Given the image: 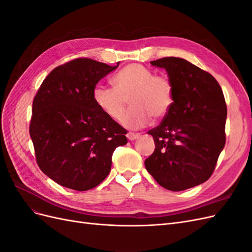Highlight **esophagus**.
I'll return each mask as SVG.
<instances>
[{
	"label": "esophagus",
	"instance_id": "obj_1",
	"mask_svg": "<svg viewBox=\"0 0 252 252\" xmlns=\"http://www.w3.org/2000/svg\"><path fill=\"white\" fill-rule=\"evenodd\" d=\"M140 138V134L139 133H133V132H128L127 133V139L129 141H134L136 139Z\"/></svg>",
	"mask_w": 252,
	"mask_h": 252
}]
</instances>
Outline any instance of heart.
<instances>
[{"label":"heart","instance_id":"b5f03b06","mask_svg":"<svg viewBox=\"0 0 252 252\" xmlns=\"http://www.w3.org/2000/svg\"><path fill=\"white\" fill-rule=\"evenodd\" d=\"M114 88L101 84L94 88V101L106 116L120 119L127 100L133 107L121 118V123L129 129L146 126L150 119L163 120L174 103V86L165 75L141 64H129L112 79Z\"/></svg>","mask_w":252,"mask_h":252}]
</instances>
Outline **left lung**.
<instances>
[{
	"label": "left lung",
	"instance_id": "8db88e82",
	"mask_svg": "<svg viewBox=\"0 0 252 252\" xmlns=\"http://www.w3.org/2000/svg\"><path fill=\"white\" fill-rule=\"evenodd\" d=\"M150 64L168 73L174 103L161 124L147 132L156 149L145 167L162 187L182 191L202 184L215 171L226 143L225 97L209 72L184 59L167 57Z\"/></svg>",
	"mask_w": 252,
	"mask_h": 252
}]
</instances>
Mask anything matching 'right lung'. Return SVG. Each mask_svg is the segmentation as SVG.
Instances as JSON below:
<instances>
[{
  "mask_svg": "<svg viewBox=\"0 0 252 252\" xmlns=\"http://www.w3.org/2000/svg\"><path fill=\"white\" fill-rule=\"evenodd\" d=\"M88 58L56 67L33 98L29 133L40 169L59 185L93 189L111 169L126 130L97 107L94 88L118 68Z\"/></svg>",
  "mask_w": 252,
  "mask_h": 252,
  "instance_id": "obj_1",
  "label": "right lung"
}]
</instances>
